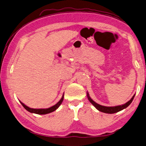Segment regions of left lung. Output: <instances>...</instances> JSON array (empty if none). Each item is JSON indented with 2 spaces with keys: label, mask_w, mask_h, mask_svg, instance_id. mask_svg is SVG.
<instances>
[{
  "label": "left lung",
  "mask_w": 146,
  "mask_h": 146,
  "mask_svg": "<svg viewBox=\"0 0 146 146\" xmlns=\"http://www.w3.org/2000/svg\"><path fill=\"white\" fill-rule=\"evenodd\" d=\"M135 95V94L133 96L132 98H131L130 100H129L128 102H126V104H123V105L114 106V107H106V106H101V105H100V104H98L97 103H96L95 102L93 101L92 99L90 97L88 93H87L88 98V100H89V101L90 102L92 103L93 105L95 106V108L97 109V110H98L99 111L104 112V113H107V114H114V113H116V112H119L120 111H121V110L126 108V107H127L131 103V102L133 101Z\"/></svg>",
  "instance_id": "1"
}]
</instances>
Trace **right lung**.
I'll return each mask as SVG.
<instances>
[{
    "label": "right lung",
    "mask_w": 146,
    "mask_h": 146,
    "mask_svg": "<svg viewBox=\"0 0 146 146\" xmlns=\"http://www.w3.org/2000/svg\"><path fill=\"white\" fill-rule=\"evenodd\" d=\"M64 95H63L62 98L60 99V100L55 105L52 106L49 108L47 109H32V108H30V107H27V106L25 105L23 103H22L21 102H20V103L21 104V105L23 106V107L27 111H28L29 112H31V113H35V114H46L48 113H50V112H52L56 110L58 108L59 106L61 105V104L62 103L63 100H64Z\"/></svg>",
    "instance_id": "right-lung-1"
}]
</instances>
